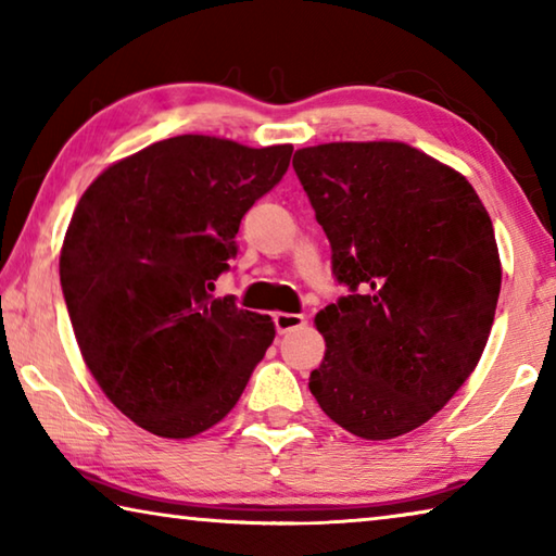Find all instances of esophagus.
<instances>
[{"instance_id": "1", "label": "esophagus", "mask_w": 556, "mask_h": 556, "mask_svg": "<svg viewBox=\"0 0 556 556\" xmlns=\"http://www.w3.org/2000/svg\"><path fill=\"white\" fill-rule=\"evenodd\" d=\"M275 326H277L279 333H291V331H296V328H304L306 318L301 314L279 312V314H275Z\"/></svg>"}]
</instances>
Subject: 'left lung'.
Wrapping results in <instances>:
<instances>
[{"label": "left lung", "instance_id": "8db88e82", "mask_svg": "<svg viewBox=\"0 0 556 556\" xmlns=\"http://www.w3.org/2000/svg\"><path fill=\"white\" fill-rule=\"evenodd\" d=\"M294 172L351 289L316 314L326 353L308 390L355 437L407 434L491 336L503 279L491 215L466 176L404 142L306 147Z\"/></svg>", "mask_w": 556, "mask_h": 556}]
</instances>
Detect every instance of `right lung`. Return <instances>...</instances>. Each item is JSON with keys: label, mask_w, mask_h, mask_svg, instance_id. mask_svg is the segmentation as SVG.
<instances>
[{"label": "right lung", "mask_w": 556, "mask_h": 556, "mask_svg": "<svg viewBox=\"0 0 556 556\" xmlns=\"http://www.w3.org/2000/svg\"><path fill=\"white\" fill-rule=\"evenodd\" d=\"M291 152L172 137L108 166L75 205L59 265L75 341L108 400L156 437L218 425L275 341L269 316L211 291Z\"/></svg>", "instance_id": "right-lung-1"}]
</instances>
